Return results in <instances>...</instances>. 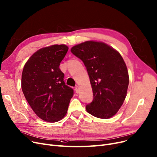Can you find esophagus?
Here are the masks:
<instances>
[{
    "mask_svg": "<svg viewBox=\"0 0 157 157\" xmlns=\"http://www.w3.org/2000/svg\"><path fill=\"white\" fill-rule=\"evenodd\" d=\"M75 92H76V93H78V92H79V86L78 85L75 86Z\"/></svg>",
    "mask_w": 157,
    "mask_h": 157,
    "instance_id": "obj_1",
    "label": "esophagus"
}]
</instances>
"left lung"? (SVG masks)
Returning <instances> with one entry per match:
<instances>
[{
    "label": "left lung",
    "instance_id": "8db88e82",
    "mask_svg": "<svg viewBox=\"0 0 157 157\" xmlns=\"http://www.w3.org/2000/svg\"><path fill=\"white\" fill-rule=\"evenodd\" d=\"M86 68L93 100L86 110L95 117L107 119L116 114L125 99L129 74L118 52L102 42L89 40L71 48Z\"/></svg>",
    "mask_w": 157,
    "mask_h": 157
}]
</instances>
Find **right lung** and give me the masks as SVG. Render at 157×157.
Returning a JSON list of instances; mask_svg holds the SVG:
<instances>
[{
	"label": "right lung",
	"mask_w": 157,
	"mask_h": 157,
	"mask_svg": "<svg viewBox=\"0 0 157 157\" xmlns=\"http://www.w3.org/2000/svg\"><path fill=\"white\" fill-rule=\"evenodd\" d=\"M68 47L54 44L39 49L23 68L21 88L29 105L38 117L56 122L67 113L74 90L65 85L59 68Z\"/></svg>",
	"instance_id": "obj_1"
}]
</instances>
